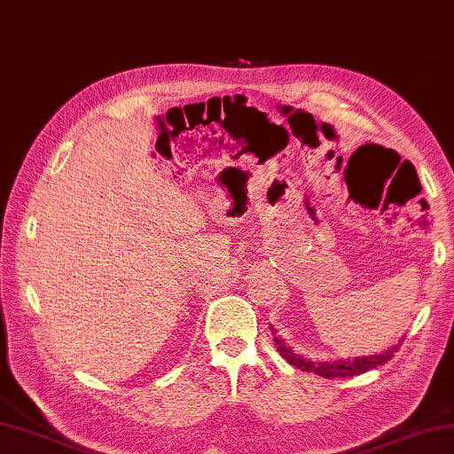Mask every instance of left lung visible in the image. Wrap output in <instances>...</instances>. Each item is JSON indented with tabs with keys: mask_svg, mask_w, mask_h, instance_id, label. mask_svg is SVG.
I'll use <instances>...</instances> for the list:
<instances>
[{
	"mask_svg": "<svg viewBox=\"0 0 454 454\" xmlns=\"http://www.w3.org/2000/svg\"><path fill=\"white\" fill-rule=\"evenodd\" d=\"M273 341L277 345V351L283 355V359H286L293 366H296V369L320 374V376H324V379H347V376L363 374L366 371L376 369V366H380L387 361H390L394 353H396L402 345V343H396L388 351L379 353V355H371V356H359V359H353V361L345 359V361H335V363H312V361L304 359V356L293 353V349H288L281 337L273 335Z\"/></svg>",
	"mask_w": 454,
	"mask_h": 454,
	"instance_id": "8db88e82",
	"label": "left lung"
}]
</instances>
